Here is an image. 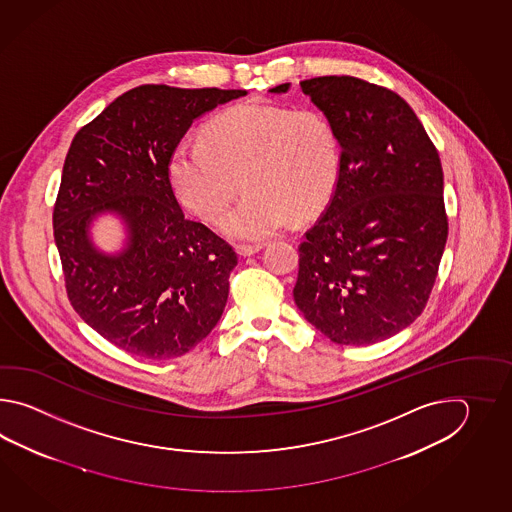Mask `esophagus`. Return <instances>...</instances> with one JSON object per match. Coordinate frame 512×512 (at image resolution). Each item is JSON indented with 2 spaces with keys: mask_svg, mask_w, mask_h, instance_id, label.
Instances as JSON below:
<instances>
[{
  "mask_svg": "<svg viewBox=\"0 0 512 512\" xmlns=\"http://www.w3.org/2000/svg\"><path fill=\"white\" fill-rule=\"evenodd\" d=\"M261 249H263L261 245H238L236 252L240 254L241 258H247V256H252V254L260 252Z\"/></svg>",
  "mask_w": 512,
  "mask_h": 512,
  "instance_id": "1",
  "label": "esophagus"
}]
</instances>
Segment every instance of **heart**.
<instances>
[{
	"mask_svg": "<svg viewBox=\"0 0 512 512\" xmlns=\"http://www.w3.org/2000/svg\"><path fill=\"white\" fill-rule=\"evenodd\" d=\"M172 192L190 214L216 223L240 192L247 194L221 219L234 240L263 241L315 216L333 196L340 146L329 120L269 102H245L210 120L201 141L177 142L168 157Z\"/></svg>",
	"mask_w": 512,
	"mask_h": 512,
	"instance_id": "obj_1",
	"label": "heart"
}]
</instances>
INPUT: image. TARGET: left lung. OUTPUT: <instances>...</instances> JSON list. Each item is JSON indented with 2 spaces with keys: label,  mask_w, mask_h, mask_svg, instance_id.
Instances as JSON below:
<instances>
[{
  "label": "left lung",
  "mask_w": 512,
  "mask_h": 512,
  "mask_svg": "<svg viewBox=\"0 0 512 512\" xmlns=\"http://www.w3.org/2000/svg\"><path fill=\"white\" fill-rule=\"evenodd\" d=\"M300 89L335 128L340 172L298 249L294 304L331 342L370 346L410 326L434 287L448 236L439 153L386 87L331 75Z\"/></svg>",
  "instance_id": "8db88e82"
}]
</instances>
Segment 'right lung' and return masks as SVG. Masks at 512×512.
<instances>
[{
  "label": "right lung",
  "mask_w": 512,
  "mask_h": 512,
  "mask_svg": "<svg viewBox=\"0 0 512 512\" xmlns=\"http://www.w3.org/2000/svg\"><path fill=\"white\" fill-rule=\"evenodd\" d=\"M245 95L135 87L71 142L53 214L67 296L87 326L131 355L181 357L223 315L238 256L203 223L185 218L166 166L194 120ZM104 215L123 225L117 252L94 241V223Z\"/></svg>",
  "instance_id": "add662e5"
}]
</instances>
